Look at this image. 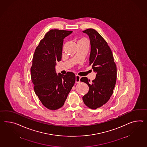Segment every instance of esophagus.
<instances>
[{"label": "esophagus", "instance_id": "1", "mask_svg": "<svg viewBox=\"0 0 147 147\" xmlns=\"http://www.w3.org/2000/svg\"><path fill=\"white\" fill-rule=\"evenodd\" d=\"M80 79L81 77L79 75H76L75 76V83H79L80 82Z\"/></svg>", "mask_w": 147, "mask_h": 147}]
</instances>
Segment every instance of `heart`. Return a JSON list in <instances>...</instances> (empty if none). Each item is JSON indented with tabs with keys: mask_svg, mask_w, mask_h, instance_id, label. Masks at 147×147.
I'll list each match as a JSON object with an SVG mask.
<instances>
[{
	"mask_svg": "<svg viewBox=\"0 0 147 147\" xmlns=\"http://www.w3.org/2000/svg\"><path fill=\"white\" fill-rule=\"evenodd\" d=\"M83 40H86L84 39H82L79 40V41H78V42H79V41H83Z\"/></svg>",
	"mask_w": 147,
	"mask_h": 147,
	"instance_id": "1",
	"label": "heart"
}]
</instances>
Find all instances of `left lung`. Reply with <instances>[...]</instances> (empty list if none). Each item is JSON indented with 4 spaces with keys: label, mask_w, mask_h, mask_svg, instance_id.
<instances>
[{
    "label": "left lung",
    "mask_w": 147,
    "mask_h": 147,
    "mask_svg": "<svg viewBox=\"0 0 147 147\" xmlns=\"http://www.w3.org/2000/svg\"><path fill=\"white\" fill-rule=\"evenodd\" d=\"M83 32L89 37V65L96 73V78L91 83L86 77L80 79L89 86L88 92L82 97L83 100L88 107L95 109L106 104L113 93L117 68L111 49L100 34L93 29H86Z\"/></svg>",
    "instance_id": "left-lung-1"
}]
</instances>
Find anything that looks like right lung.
Listing matches in <instances>:
<instances>
[{
  "label": "right lung",
  "instance_id": "1",
  "mask_svg": "<svg viewBox=\"0 0 147 147\" xmlns=\"http://www.w3.org/2000/svg\"><path fill=\"white\" fill-rule=\"evenodd\" d=\"M71 31L51 30L36 48L31 67V80L36 95L50 110L61 107L75 82L72 72L57 74L56 61H61L64 39Z\"/></svg>",
  "mask_w": 147,
  "mask_h": 147
}]
</instances>
